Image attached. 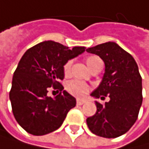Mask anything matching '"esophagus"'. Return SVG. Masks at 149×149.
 <instances>
[{
  "mask_svg": "<svg viewBox=\"0 0 149 149\" xmlns=\"http://www.w3.org/2000/svg\"><path fill=\"white\" fill-rule=\"evenodd\" d=\"M85 102H86V101H85V100H81V99L76 100V104H77L78 105H82V104H85Z\"/></svg>",
  "mask_w": 149,
  "mask_h": 149,
  "instance_id": "1",
  "label": "esophagus"
}]
</instances>
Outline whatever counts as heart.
Wrapping results in <instances>:
<instances>
[{"mask_svg":"<svg viewBox=\"0 0 149 149\" xmlns=\"http://www.w3.org/2000/svg\"><path fill=\"white\" fill-rule=\"evenodd\" d=\"M86 63L89 69L91 71L93 69L97 68V67L102 66V61L99 57L97 56H89L86 58ZM72 70V61H67L64 66H63V73H64L65 76H68L71 74ZM66 88L68 92H70L72 95H74L75 97H84L91 91V88L88 84L82 82L80 80H72L69 81L66 85Z\"/></svg>","mask_w":149,"mask_h":149,"instance_id":"heart-1","label":"heart"}]
</instances>
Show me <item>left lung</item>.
<instances>
[{"mask_svg": "<svg viewBox=\"0 0 149 149\" xmlns=\"http://www.w3.org/2000/svg\"><path fill=\"white\" fill-rule=\"evenodd\" d=\"M87 51L98 55L105 64L102 82L91 96L110 99L104 104L96 102L97 111L87 118L88 127L98 136L116 138L126 133L138 118L143 101L138 66L130 53L113 42L89 47Z\"/></svg>", "mask_w": 149, "mask_h": 149, "instance_id": "1", "label": "left lung"}]
</instances>
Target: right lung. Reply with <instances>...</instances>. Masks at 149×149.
<instances>
[{"label": "right lung", "mask_w": 149, "mask_h": 149, "mask_svg": "<svg viewBox=\"0 0 149 149\" xmlns=\"http://www.w3.org/2000/svg\"><path fill=\"white\" fill-rule=\"evenodd\" d=\"M85 48L70 49L54 41H45L22 56L13 75L9 98L15 118L27 132L45 135L56 131L75 106V99L63 91L61 81L64 78V64ZM51 88L59 92L55 98L47 96Z\"/></svg>", "instance_id": "add662e5"}]
</instances>
